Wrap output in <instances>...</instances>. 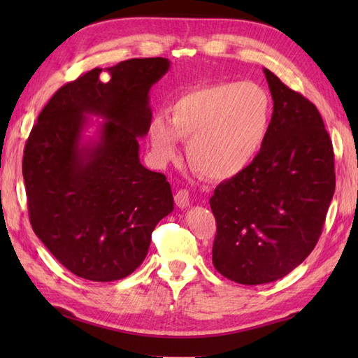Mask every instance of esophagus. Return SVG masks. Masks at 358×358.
Returning <instances> with one entry per match:
<instances>
[{
    "mask_svg": "<svg viewBox=\"0 0 358 358\" xmlns=\"http://www.w3.org/2000/svg\"><path fill=\"white\" fill-rule=\"evenodd\" d=\"M175 203H177V206L181 209L189 206V191L187 189H180V191H177V194H175Z\"/></svg>",
    "mask_w": 358,
    "mask_h": 358,
    "instance_id": "34e87169",
    "label": "esophagus"
}]
</instances>
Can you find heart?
I'll list each match as a JSON object with an SVG mask.
<instances>
[{"label":"heart","instance_id":"b5f03b06","mask_svg":"<svg viewBox=\"0 0 358 358\" xmlns=\"http://www.w3.org/2000/svg\"><path fill=\"white\" fill-rule=\"evenodd\" d=\"M273 118L268 89L252 81H227L194 89L175 100L169 118L155 115L148 135L158 163L178 157V140L194 169L210 180L246 171L263 150Z\"/></svg>","mask_w":358,"mask_h":358}]
</instances>
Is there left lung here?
<instances>
[{
    "label": "left lung",
    "instance_id": "8db88e82",
    "mask_svg": "<svg viewBox=\"0 0 358 358\" xmlns=\"http://www.w3.org/2000/svg\"><path fill=\"white\" fill-rule=\"evenodd\" d=\"M273 118L260 155L210 196L217 222L212 263L240 285L294 271L320 238L336 191L334 150L320 112L264 69Z\"/></svg>",
    "mask_w": 358,
    "mask_h": 358
}]
</instances>
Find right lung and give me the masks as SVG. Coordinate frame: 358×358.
I'll list each match as a JSON object with an SVG mask.
<instances>
[{
    "label": "right lung",
    "mask_w": 358,
    "mask_h": 358,
    "mask_svg": "<svg viewBox=\"0 0 358 358\" xmlns=\"http://www.w3.org/2000/svg\"><path fill=\"white\" fill-rule=\"evenodd\" d=\"M169 59L132 58L59 87L30 131L22 157L36 237L75 275L121 280L143 263L157 223L173 210L169 181L140 163L136 136L152 120L149 90ZM105 118L83 145L87 113Z\"/></svg>",
    "instance_id": "add662e5"
}]
</instances>
